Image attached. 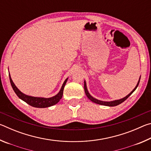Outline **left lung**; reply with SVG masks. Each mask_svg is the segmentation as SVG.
Wrapping results in <instances>:
<instances>
[{"label": "left lung", "instance_id": "obj_1", "mask_svg": "<svg viewBox=\"0 0 151 151\" xmlns=\"http://www.w3.org/2000/svg\"><path fill=\"white\" fill-rule=\"evenodd\" d=\"M140 76L139 78V80L138 81V83L137 84V86H135L134 88L132 90L131 93H130L128 95H127L125 97L121 99H119V100H114V101H100V100H98V99H96L95 98H94L93 96H92L90 93H88V89H87V86H86V81H84V88H85V94L86 96L88 97V99H90V100L93 102V103H96V104H101V105H104V106H117L119 105V104H121L122 103H123V102L127 100V99L129 98V97L131 95L132 93H133V92L136 90V88L138 87V86H139V82H140Z\"/></svg>", "mask_w": 151, "mask_h": 151}]
</instances>
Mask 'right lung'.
Here are the masks:
<instances>
[{"label":"right lung","instance_id":"add662e5","mask_svg":"<svg viewBox=\"0 0 151 151\" xmlns=\"http://www.w3.org/2000/svg\"><path fill=\"white\" fill-rule=\"evenodd\" d=\"M9 78L12 87L13 88L14 93L19 97V99L24 101L25 103H27V104H29V105L33 107H37V108H47V107H50L51 106H53L55 105V104H57L60 99H62L64 88H65V86L68 80V78H66V79H65V82H64L62 86H61L60 91L58 92L56 95L52 97H50V98H45V97L32 96L24 94L17 87L16 85H14V83L12 80L10 73Z\"/></svg>","mask_w":151,"mask_h":151}]
</instances>
